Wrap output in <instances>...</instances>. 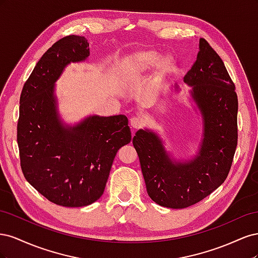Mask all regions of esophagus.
Segmentation results:
<instances>
[{"instance_id":"1","label":"esophagus","mask_w":258,"mask_h":258,"mask_svg":"<svg viewBox=\"0 0 258 258\" xmlns=\"http://www.w3.org/2000/svg\"><path fill=\"white\" fill-rule=\"evenodd\" d=\"M130 124H131L132 128L140 129V128L143 127L144 120L142 118H140V117H132L131 120H130Z\"/></svg>"}]
</instances>
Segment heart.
Instances as JSON below:
<instances>
[{"label":"heart","instance_id":"heart-1","mask_svg":"<svg viewBox=\"0 0 258 258\" xmlns=\"http://www.w3.org/2000/svg\"><path fill=\"white\" fill-rule=\"evenodd\" d=\"M157 64V73L154 80L159 81L173 70V61L170 58H162L159 60V54L156 51L146 50L136 53L128 62V74L132 80H138L140 77Z\"/></svg>","mask_w":258,"mask_h":258}]
</instances>
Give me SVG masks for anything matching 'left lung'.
Segmentation results:
<instances>
[{
  "instance_id": "1",
  "label": "left lung",
  "mask_w": 258,
  "mask_h": 258,
  "mask_svg": "<svg viewBox=\"0 0 258 258\" xmlns=\"http://www.w3.org/2000/svg\"><path fill=\"white\" fill-rule=\"evenodd\" d=\"M199 52L184 82L204 116L199 155L173 162L159 138L139 130L132 143L138 153L148 196L171 209L188 208L205 199L227 177L238 144V97L235 84L217 52L200 38Z\"/></svg>"
}]
</instances>
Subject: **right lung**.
Returning a JSON list of instances; mask_svg holds the SVG:
<instances>
[{"label":"right lung","instance_id":"add662e5","mask_svg":"<svg viewBox=\"0 0 258 258\" xmlns=\"http://www.w3.org/2000/svg\"><path fill=\"white\" fill-rule=\"evenodd\" d=\"M83 36L60 38L38 60L20 95L17 142L27 181L52 204L85 207L104 191L117 151L130 143L123 115L90 116L64 127L57 116L53 85L70 62L89 56Z\"/></svg>","mask_w":258,"mask_h":258}]
</instances>
